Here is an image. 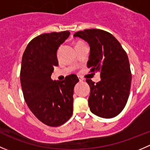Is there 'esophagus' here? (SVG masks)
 Returning a JSON list of instances; mask_svg holds the SVG:
<instances>
[{
  "instance_id": "esophagus-1",
  "label": "esophagus",
  "mask_w": 150,
  "mask_h": 150,
  "mask_svg": "<svg viewBox=\"0 0 150 150\" xmlns=\"http://www.w3.org/2000/svg\"><path fill=\"white\" fill-rule=\"evenodd\" d=\"M79 81H80V82H82V81H84V79L82 78H79Z\"/></svg>"
}]
</instances>
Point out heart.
Listing matches in <instances>:
<instances>
[{
    "label": "heart",
    "mask_w": 150,
    "mask_h": 150,
    "mask_svg": "<svg viewBox=\"0 0 150 150\" xmlns=\"http://www.w3.org/2000/svg\"><path fill=\"white\" fill-rule=\"evenodd\" d=\"M82 45H84V43H83L82 41H80V40H78V41H76L75 43V47H78L79 46H82Z\"/></svg>",
    "instance_id": "b5f03b06"
}]
</instances>
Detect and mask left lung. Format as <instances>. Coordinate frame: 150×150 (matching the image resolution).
Listing matches in <instances>:
<instances>
[{
	"label": "left lung",
	"mask_w": 150,
	"mask_h": 150,
	"mask_svg": "<svg viewBox=\"0 0 150 150\" xmlns=\"http://www.w3.org/2000/svg\"><path fill=\"white\" fill-rule=\"evenodd\" d=\"M88 43L90 54L87 62L91 72L100 73L101 81L95 83L86 80L91 88L88 106L93 114L112 118L120 114L129 96L131 73L127 54L112 34L98 29L77 32Z\"/></svg>",
	"instance_id": "obj_1"
}]
</instances>
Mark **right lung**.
<instances>
[{
    "mask_svg": "<svg viewBox=\"0 0 150 150\" xmlns=\"http://www.w3.org/2000/svg\"><path fill=\"white\" fill-rule=\"evenodd\" d=\"M69 34L64 31L38 35L29 43L22 56L20 81L25 100L34 115L49 126L64 124L73 111L77 75H68L62 81L51 78L54 67L58 66L59 47Z\"/></svg>",
    "mask_w": 150,
    "mask_h": 150,
    "instance_id": "right-lung-1",
    "label": "right lung"
}]
</instances>
